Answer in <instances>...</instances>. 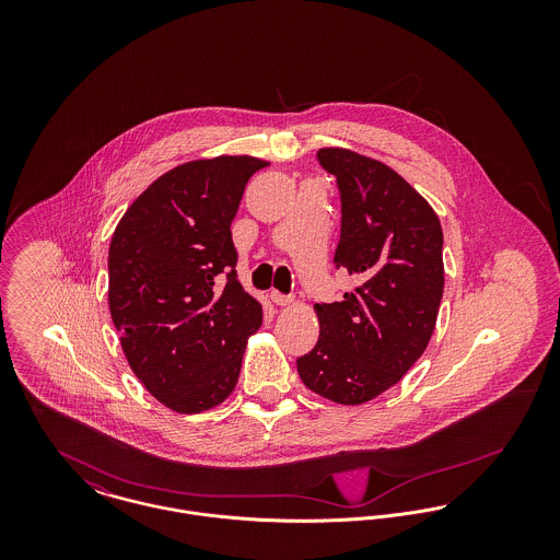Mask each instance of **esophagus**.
<instances>
[{"label": "esophagus", "instance_id": "34e87169", "mask_svg": "<svg viewBox=\"0 0 560 560\" xmlns=\"http://www.w3.org/2000/svg\"><path fill=\"white\" fill-rule=\"evenodd\" d=\"M270 300L275 302V304H279V306H285V304H290L293 298L292 295H288V293L277 292V290H272L270 292Z\"/></svg>", "mask_w": 560, "mask_h": 560}]
</instances>
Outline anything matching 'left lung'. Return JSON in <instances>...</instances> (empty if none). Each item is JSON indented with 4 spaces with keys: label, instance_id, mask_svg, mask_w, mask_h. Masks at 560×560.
<instances>
[{
    "label": "left lung",
    "instance_id": "obj_1",
    "mask_svg": "<svg viewBox=\"0 0 560 560\" xmlns=\"http://www.w3.org/2000/svg\"><path fill=\"white\" fill-rule=\"evenodd\" d=\"M342 203L336 268L359 285L315 304L320 334L295 361L320 397L361 405L395 386L422 357L443 298V229L427 199L395 170L347 149H320Z\"/></svg>",
    "mask_w": 560,
    "mask_h": 560
}]
</instances>
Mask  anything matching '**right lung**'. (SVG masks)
<instances>
[{
  "instance_id": "obj_1",
  "label": "right lung",
  "mask_w": 560,
  "mask_h": 560,
  "mask_svg": "<svg viewBox=\"0 0 560 560\" xmlns=\"http://www.w3.org/2000/svg\"><path fill=\"white\" fill-rule=\"evenodd\" d=\"M267 161L215 158L160 176L108 247V308L144 388L178 413L226 399L262 306L241 288L231 222Z\"/></svg>"
}]
</instances>
